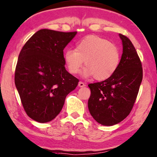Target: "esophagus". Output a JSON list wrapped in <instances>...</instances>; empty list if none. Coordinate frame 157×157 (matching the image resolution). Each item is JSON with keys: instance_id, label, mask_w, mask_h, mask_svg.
<instances>
[{"instance_id": "34e87169", "label": "esophagus", "mask_w": 157, "mask_h": 157, "mask_svg": "<svg viewBox=\"0 0 157 157\" xmlns=\"http://www.w3.org/2000/svg\"><path fill=\"white\" fill-rule=\"evenodd\" d=\"M78 86L79 87H85L86 85L84 82H79Z\"/></svg>"}]
</instances>
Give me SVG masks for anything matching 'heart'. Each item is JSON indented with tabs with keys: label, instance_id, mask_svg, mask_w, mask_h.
Segmentation results:
<instances>
[{
	"label": "heart",
	"instance_id": "heart-1",
	"mask_svg": "<svg viewBox=\"0 0 157 157\" xmlns=\"http://www.w3.org/2000/svg\"><path fill=\"white\" fill-rule=\"evenodd\" d=\"M64 60L68 71L77 74L85 60L86 65L81 72L83 78L93 77L105 80L113 75L120 62V52L115 44L98 36L90 35L79 41L75 49L64 52Z\"/></svg>",
	"mask_w": 157,
	"mask_h": 157
}]
</instances>
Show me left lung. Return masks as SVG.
Here are the masks:
<instances>
[{"mask_svg":"<svg viewBox=\"0 0 157 157\" xmlns=\"http://www.w3.org/2000/svg\"><path fill=\"white\" fill-rule=\"evenodd\" d=\"M122 55L115 72L105 80L90 84L88 100L90 114L98 123L112 126L129 115L135 102L142 80L140 59L130 40L119 34Z\"/></svg>","mask_w":157,"mask_h":157,"instance_id":"left-lung-1","label":"left lung"}]
</instances>
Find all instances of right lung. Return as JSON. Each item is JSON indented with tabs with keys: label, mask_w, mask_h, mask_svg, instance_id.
<instances>
[{
	"label": "right lung",
	"mask_w": 157,
	"mask_h": 157,
	"mask_svg": "<svg viewBox=\"0 0 157 157\" xmlns=\"http://www.w3.org/2000/svg\"><path fill=\"white\" fill-rule=\"evenodd\" d=\"M77 32L41 29L20 52L15 84L28 117L40 123L52 121L63 109L65 98L79 79L65 67L63 50Z\"/></svg>",
	"instance_id": "add662e5"
}]
</instances>
